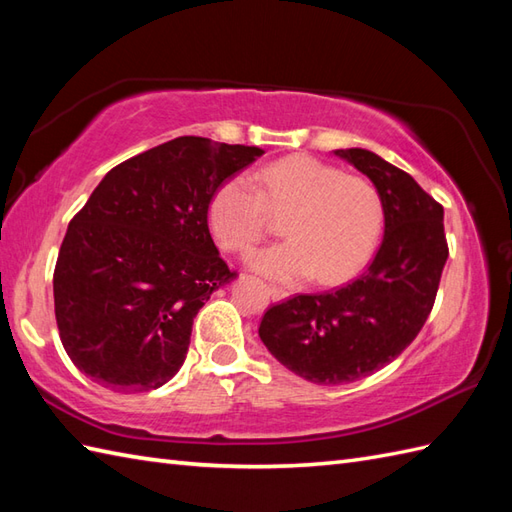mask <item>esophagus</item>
<instances>
[{
    "label": "esophagus",
    "mask_w": 512,
    "mask_h": 512,
    "mask_svg": "<svg viewBox=\"0 0 512 512\" xmlns=\"http://www.w3.org/2000/svg\"><path fill=\"white\" fill-rule=\"evenodd\" d=\"M267 291H269V298H271V300H274V302H280V300H285V298H289V293H287L285 289H278V287H269Z\"/></svg>",
    "instance_id": "1"
}]
</instances>
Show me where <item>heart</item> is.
<instances>
[{
  "label": "heart",
  "mask_w": 512,
  "mask_h": 512,
  "mask_svg": "<svg viewBox=\"0 0 512 512\" xmlns=\"http://www.w3.org/2000/svg\"><path fill=\"white\" fill-rule=\"evenodd\" d=\"M269 214H285L280 232L289 241L249 263L267 278L289 282L315 274L322 285L344 282L368 263L383 223L381 199L366 179L309 155L278 160L254 179H227L210 199L208 223L223 249L245 254L263 238Z\"/></svg>",
  "instance_id": "1"
}]
</instances>
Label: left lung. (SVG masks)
I'll return each mask as SVG.
<instances>
[{
    "label": "left lung",
    "mask_w": 512,
    "mask_h": 512,
    "mask_svg": "<svg viewBox=\"0 0 512 512\" xmlns=\"http://www.w3.org/2000/svg\"><path fill=\"white\" fill-rule=\"evenodd\" d=\"M335 155L379 192V252L350 285L271 306L258 328L282 366L317 385L359 381L399 357L427 322L449 256L445 212L412 175L366 149Z\"/></svg>",
    "instance_id": "1"
}]
</instances>
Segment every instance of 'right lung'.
Returning a JSON list of instances; mask_svg holds the SVG:
<instances>
[{"mask_svg":"<svg viewBox=\"0 0 512 512\" xmlns=\"http://www.w3.org/2000/svg\"><path fill=\"white\" fill-rule=\"evenodd\" d=\"M263 153L181 135L102 177L54 267L56 326L89 379L149 392L184 366L192 320L236 278L210 236V199Z\"/></svg>","mask_w":512,"mask_h":512,"instance_id":"right-lung-1","label":"right lung"}]
</instances>
